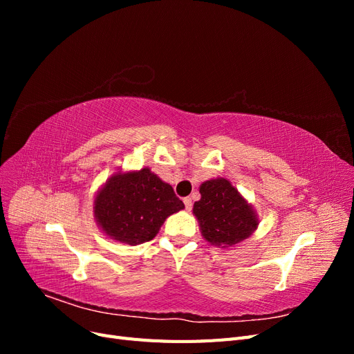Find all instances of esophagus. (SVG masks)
Instances as JSON below:
<instances>
[{
	"instance_id": "esophagus-1",
	"label": "esophagus",
	"mask_w": 354,
	"mask_h": 354,
	"mask_svg": "<svg viewBox=\"0 0 354 354\" xmlns=\"http://www.w3.org/2000/svg\"><path fill=\"white\" fill-rule=\"evenodd\" d=\"M183 202H185V207H186V209H187V211H190V209H192V199H190V198H185V199H183Z\"/></svg>"
}]
</instances>
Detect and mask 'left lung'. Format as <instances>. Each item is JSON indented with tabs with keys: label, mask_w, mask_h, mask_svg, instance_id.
Returning <instances> with one entry per match:
<instances>
[{
	"label": "left lung",
	"mask_w": 354,
	"mask_h": 354,
	"mask_svg": "<svg viewBox=\"0 0 354 354\" xmlns=\"http://www.w3.org/2000/svg\"><path fill=\"white\" fill-rule=\"evenodd\" d=\"M199 194L201 199L195 202L194 214L208 243L229 248L248 239L259 227L255 209L227 178L203 181Z\"/></svg>",
	"instance_id": "left-lung-1"
}]
</instances>
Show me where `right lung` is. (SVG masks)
I'll return each instance as SVG.
<instances>
[{
  "mask_svg": "<svg viewBox=\"0 0 354 354\" xmlns=\"http://www.w3.org/2000/svg\"><path fill=\"white\" fill-rule=\"evenodd\" d=\"M185 208L173 187L147 167L116 171L94 196V218L106 236L127 245L152 241L171 214Z\"/></svg>",
  "mask_w": 354,
  "mask_h": 354,
  "instance_id": "add662e5",
  "label": "right lung"
}]
</instances>
